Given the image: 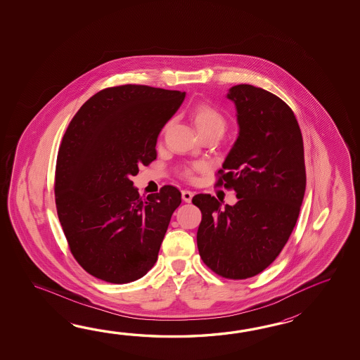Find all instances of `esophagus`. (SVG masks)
<instances>
[{
	"label": "esophagus",
	"mask_w": 360,
	"mask_h": 360,
	"mask_svg": "<svg viewBox=\"0 0 360 360\" xmlns=\"http://www.w3.org/2000/svg\"><path fill=\"white\" fill-rule=\"evenodd\" d=\"M193 193L189 191H181V197H183L184 202H186V203H191V199H193Z\"/></svg>",
	"instance_id": "obj_1"
}]
</instances>
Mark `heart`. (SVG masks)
I'll return each mask as SVG.
<instances>
[{"mask_svg": "<svg viewBox=\"0 0 360 360\" xmlns=\"http://www.w3.org/2000/svg\"><path fill=\"white\" fill-rule=\"evenodd\" d=\"M191 118L200 135L207 134V132H219L222 135L228 126V121H226L225 115H222L217 108H214L211 104H206V103H200V104H197L191 108ZM167 126L169 124H166L165 129ZM199 169H202V165L195 163V165H191L188 167H184L181 175L188 180H193L194 172H197Z\"/></svg>", "mask_w": 360, "mask_h": 360, "instance_id": "heart-1", "label": "heart"}]
</instances>
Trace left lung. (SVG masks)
Listing matches in <instances>:
<instances>
[{"label": "left lung", "instance_id": "left-lung-1", "mask_svg": "<svg viewBox=\"0 0 360 360\" xmlns=\"http://www.w3.org/2000/svg\"><path fill=\"white\" fill-rule=\"evenodd\" d=\"M237 108L239 135L219 171V186L234 189V206L210 194L191 202L202 212L197 233L200 259L217 276L260 274L283 250L305 194L304 141L291 108L252 84L228 92Z\"/></svg>", "mask_w": 360, "mask_h": 360}]
</instances>
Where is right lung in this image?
Returning <instances> with one entry per match:
<instances>
[{"instance_id":"obj_1","label":"right lung","mask_w":360,"mask_h":360,"mask_svg":"<svg viewBox=\"0 0 360 360\" xmlns=\"http://www.w3.org/2000/svg\"><path fill=\"white\" fill-rule=\"evenodd\" d=\"M185 92L122 84L95 94L72 118L55 169V203L69 250L91 276L138 281L153 268L171 216L172 185L146 199L131 177L157 158V139Z\"/></svg>"}]
</instances>
